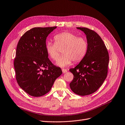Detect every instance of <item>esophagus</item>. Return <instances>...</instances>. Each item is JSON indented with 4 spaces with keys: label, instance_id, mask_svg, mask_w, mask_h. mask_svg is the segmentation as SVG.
<instances>
[{
    "label": "esophagus",
    "instance_id": "34e87169",
    "mask_svg": "<svg viewBox=\"0 0 125 125\" xmlns=\"http://www.w3.org/2000/svg\"><path fill=\"white\" fill-rule=\"evenodd\" d=\"M62 73H66L67 72V70L65 69H62Z\"/></svg>",
    "mask_w": 125,
    "mask_h": 125
}]
</instances>
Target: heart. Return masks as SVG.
Here are the masks:
<instances>
[{"label":"heart","mask_w":125,"mask_h":125,"mask_svg":"<svg viewBox=\"0 0 125 125\" xmlns=\"http://www.w3.org/2000/svg\"><path fill=\"white\" fill-rule=\"evenodd\" d=\"M53 40L54 44L48 42L46 44L47 55L53 61H56L61 49L62 55L57 59L56 64L61 67H66L72 62H78L85 56L88 44L86 40L70 32H62L55 34Z\"/></svg>","instance_id":"1"}]
</instances>
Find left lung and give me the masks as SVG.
Wrapping results in <instances>:
<instances>
[{
    "label": "left lung",
    "instance_id": "obj_1",
    "mask_svg": "<svg viewBox=\"0 0 125 125\" xmlns=\"http://www.w3.org/2000/svg\"><path fill=\"white\" fill-rule=\"evenodd\" d=\"M77 28L85 34L88 49L79 63L69 70L74 75L70 86L75 94L86 96L97 91L103 83L107 75L109 55L97 33L85 27Z\"/></svg>",
    "mask_w": 125,
    "mask_h": 125
}]
</instances>
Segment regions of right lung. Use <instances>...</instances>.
Listing matches in <instances>:
<instances>
[{
	"label": "right lung",
	"mask_w": 125,
	"mask_h": 125,
	"mask_svg": "<svg viewBox=\"0 0 125 125\" xmlns=\"http://www.w3.org/2000/svg\"><path fill=\"white\" fill-rule=\"evenodd\" d=\"M56 26L34 27L26 31L18 43L14 68L19 86L33 97L48 93L53 83L62 74L59 67L48 58L46 41Z\"/></svg>",
	"instance_id": "add662e5"
}]
</instances>
